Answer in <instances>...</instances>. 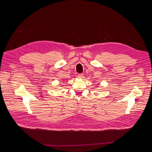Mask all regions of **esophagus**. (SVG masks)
Here are the masks:
<instances>
[{
  "mask_svg": "<svg viewBox=\"0 0 152 152\" xmlns=\"http://www.w3.org/2000/svg\"><path fill=\"white\" fill-rule=\"evenodd\" d=\"M78 77H79V78H83V77H84L82 73H80V74H79V75H78Z\"/></svg>",
  "mask_w": 152,
  "mask_h": 152,
  "instance_id": "esophagus-1",
  "label": "esophagus"
}]
</instances>
